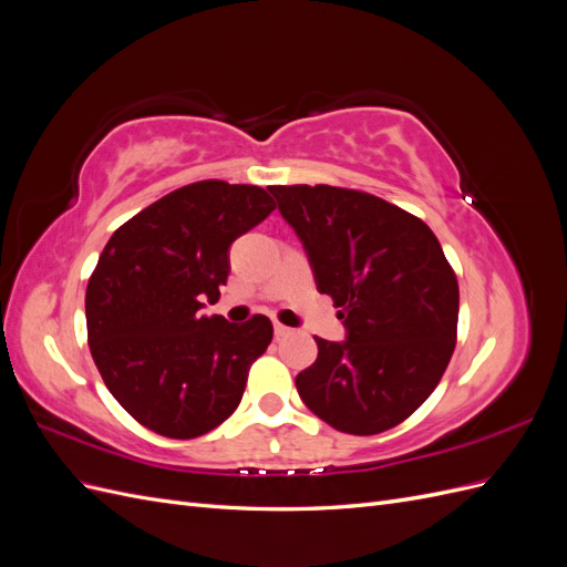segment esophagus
<instances>
[{"instance_id": "obj_1", "label": "esophagus", "mask_w": 567, "mask_h": 567, "mask_svg": "<svg viewBox=\"0 0 567 567\" xmlns=\"http://www.w3.org/2000/svg\"><path fill=\"white\" fill-rule=\"evenodd\" d=\"M290 333V329H288V326H284V323H274V336H277V338H284V336H288Z\"/></svg>"}]
</instances>
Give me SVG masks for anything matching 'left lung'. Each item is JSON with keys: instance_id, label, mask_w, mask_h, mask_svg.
<instances>
[{"instance_id": "1", "label": "left lung", "mask_w": 567, "mask_h": 567, "mask_svg": "<svg viewBox=\"0 0 567 567\" xmlns=\"http://www.w3.org/2000/svg\"><path fill=\"white\" fill-rule=\"evenodd\" d=\"M269 192L348 329L346 342L317 338V362L296 379L302 402L340 433L390 431L431 398L456 346L458 281L437 236L357 188Z\"/></svg>"}]
</instances>
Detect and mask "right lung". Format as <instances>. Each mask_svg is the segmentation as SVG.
I'll use <instances>...</instances> for the list:
<instances>
[{"label": "right lung", "mask_w": 567, "mask_h": 567, "mask_svg": "<svg viewBox=\"0 0 567 567\" xmlns=\"http://www.w3.org/2000/svg\"><path fill=\"white\" fill-rule=\"evenodd\" d=\"M274 210L252 184L203 179L117 227L84 296L87 342L113 398L148 431L192 440L227 421L271 342L265 315L205 317L229 277V246Z\"/></svg>", "instance_id": "obj_1"}]
</instances>
